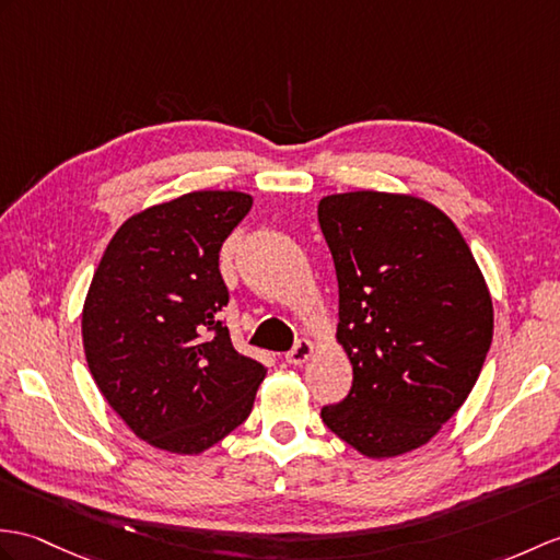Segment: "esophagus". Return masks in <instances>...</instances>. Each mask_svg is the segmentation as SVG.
Listing matches in <instances>:
<instances>
[{"instance_id": "esophagus-1", "label": "esophagus", "mask_w": 560, "mask_h": 560, "mask_svg": "<svg viewBox=\"0 0 560 560\" xmlns=\"http://www.w3.org/2000/svg\"><path fill=\"white\" fill-rule=\"evenodd\" d=\"M312 353H315V343L301 339L295 341V346L289 350V353H285V362H289V365H303L305 360H310Z\"/></svg>"}]
</instances>
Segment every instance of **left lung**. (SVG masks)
<instances>
[{
    "instance_id": "8db88e82",
    "label": "left lung",
    "mask_w": 560,
    "mask_h": 560,
    "mask_svg": "<svg viewBox=\"0 0 560 560\" xmlns=\"http://www.w3.org/2000/svg\"><path fill=\"white\" fill-rule=\"evenodd\" d=\"M353 386L322 420L362 456L427 444L470 396L493 334L491 295L456 224L412 195L322 198Z\"/></svg>"
}]
</instances>
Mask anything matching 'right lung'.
I'll return each mask as SVG.
<instances>
[{
    "label": "right lung",
    "instance_id": "obj_1",
    "mask_svg": "<svg viewBox=\"0 0 560 560\" xmlns=\"http://www.w3.org/2000/svg\"><path fill=\"white\" fill-rule=\"evenodd\" d=\"M236 190H195L114 233L83 305L90 374L150 446L202 453L245 422L265 365L241 355L219 312V250L250 212Z\"/></svg>",
    "mask_w": 560,
    "mask_h": 560
}]
</instances>
